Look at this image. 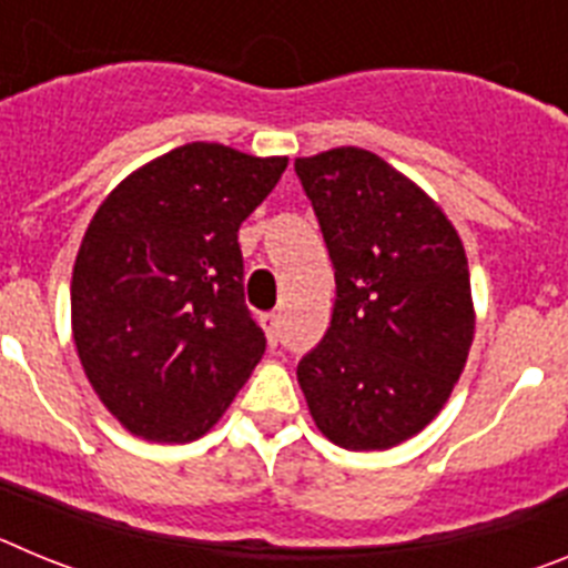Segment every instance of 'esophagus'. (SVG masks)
Returning a JSON list of instances; mask_svg holds the SVG:
<instances>
[{"label":"esophagus","instance_id":"1","mask_svg":"<svg viewBox=\"0 0 568 568\" xmlns=\"http://www.w3.org/2000/svg\"><path fill=\"white\" fill-rule=\"evenodd\" d=\"M261 324H264V329H267V341L270 344H278L281 338V315L278 313H264L261 315Z\"/></svg>","mask_w":568,"mask_h":568}]
</instances>
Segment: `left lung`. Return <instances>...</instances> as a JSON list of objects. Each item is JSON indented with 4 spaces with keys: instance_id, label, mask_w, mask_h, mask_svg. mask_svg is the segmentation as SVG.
I'll use <instances>...</instances> for the list:
<instances>
[{
    "instance_id": "obj_1",
    "label": "left lung",
    "mask_w": 568,
    "mask_h": 568,
    "mask_svg": "<svg viewBox=\"0 0 568 568\" xmlns=\"http://www.w3.org/2000/svg\"><path fill=\"white\" fill-rule=\"evenodd\" d=\"M335 267L327 335L298 364L315 426L369 453L424 429L475 335L469 264L444 210L381 155L335 148L295 159Z\"/></svg>"
}]
</instances>
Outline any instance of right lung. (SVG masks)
<instances>
[{"mask_svg": "<svg viewBox=\"0 0 568 568\" xmlns=\"http://www.w3.org/2000/svg\"><path fill=\"white\" fill-rule=\"evenodd\" d=\"M284 168V155L182 144L133 170L90 219L70 281L73 341L128 433L202 438L264 355L239 227Z\"/></svg>", "mask_w": 568, "mask_h": 568, "instance_id": "1", "label": "right lung"}]
</instances>
